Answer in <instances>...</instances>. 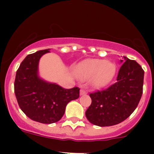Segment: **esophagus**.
<instances>
[{"label": "esophagus", "mask_w": 154, "mask_h": 154, "mask_svg": "<svg viewBox=\"0 0 154 154\" xmlns=\"http://www.w3.org/2000/svg\"><path fill=\"white\" fill-rule=\"evenodd\" d=\"M87 92L85 89H81V95H86Z\"/></svg>", "instance_id": "1"}]
</instances>
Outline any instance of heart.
<instances>
[{"label": "heart", "mask_w": 154, "mask_h": 154, "mask_svg": "<svg viewBox=\"0 0 154 154\" xmlns=\"http://www.w3.org/2000/svg\"><path fill=\"white\" fill-rule=\"evenodd\" d=\"M81 71L87 77H94L92 84L95 87H106L113 80L116 72V66L106 59H92L81 65Z\"/></svg>", "instance_id": "heart-1"}]
</instances>
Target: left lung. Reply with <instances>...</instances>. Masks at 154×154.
Here are the masks:
<instances>
[{
	"mask_svg": "<svg viewBox=\"0 0 154 154\" xmlns=\"http://www.w3.org/2000/svg\"><path fill=\"white\" fill-rule=\"evenodd\" d=\"M124 57L116 83L90 93L91 104L86 116L95 125L103 127L119 124L139 105L143 94L144 71L136 61Z\"/></svg>",
	"mask_w": 154,
	"mask_h": 154,
	"instance_id": "left-lung-1",
	"label": "left lung"
}]
</instances>
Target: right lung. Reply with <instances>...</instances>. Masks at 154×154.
<instances>
[{
	"instance_id": "add662e5",
	"label": "right lung",
	"mask_w": 154,
	"mask_h": 154,
	"mask_svg": "<svg viewBox=\"0 0 154 154\" xmlns=\"http://www.w3.org/2000/svg\"><path fill=\"white\" fill-rule=\"evenodd\" d=\"M48 52V49L39 50L26 56L16 72L14 83L20 108L29 119L42 124L61 119L67 104L77 99L80 94L79 87L65 89L38 78V61Z\"/></svg>"
}]
</instances>
